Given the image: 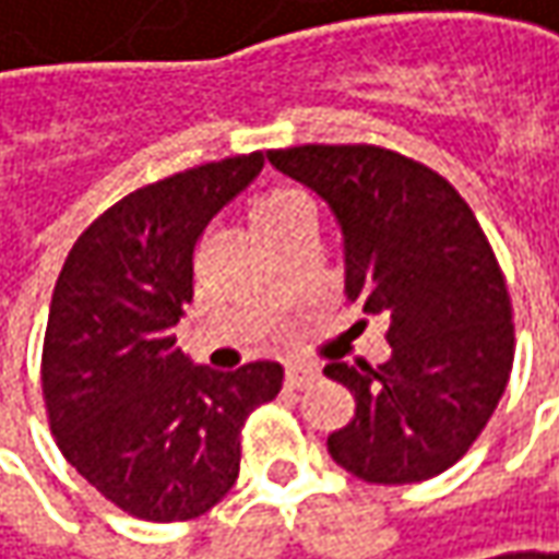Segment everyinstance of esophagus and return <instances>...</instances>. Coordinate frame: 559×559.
<instances>
[{"label": "esophagus", "instance_id": "34e87169", "mask_svg": "<svg viewBox=\"0 0 559 559\" xmlns=\"http://www.w3.org/2000/svg\"><path fill=\"white\" fill-rule=\"evenodd\" d=\"M316 377H319V370L312 364H290L287 373H284V382H287V389H304Z\"/></svg>", "mask_w": 559, "mask_h": 559}]
</instances>
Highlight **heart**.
Listing matches in <instances>:
<instances>
[{
	"label": "heart",
	"instance_id": "b5f03b06",
	"mask_svg": "<svg viewBox=\"0 0 559 559\" xmlns=\"http://www.w3.org/2000/svg\"><path fill=\"white\" fill-rule=\"evenodd\" d=\"M310 205V199L294 189V186H278V189H269L255 205H252V224H262L269 217H278V214L290 212V209H304Z\"/></svg>",
	"mask_w": 559,
	"mask_h": 559
}]
</instances>
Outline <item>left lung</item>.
Masks as SVG:
<instances>
[{"label": "left lung", "instance_id": "1", "mask_svg": "<svg viewBox=\"0 0 559 559\" xmlns=\"http://www.w3.org/2000/svg\"><path fill=\"white\" fill-rule=\"evenodd\" d=\"M269 160L332 205L347 304L389 316L385 364H325L357 402L329 437L332 459L370 484L443 475L497 411L515 354L507 278L475 212L437 170L379 145H300Z\"/></svg>", "mask_w": 559, "mask_h": 559}]
</instances>
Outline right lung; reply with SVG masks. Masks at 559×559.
Masks as SVG:
<instances>
[{"instance_id":"right-lung-1","label":"right lung","mask_w":559,"mask_h":559,"mask_svg":"<svg viewBox=\"0 0 559 559\" xmlns=\"http://www.w3.org/2000/svg\"><path fill=\"white\" fill-rule=\"evenodd\" d=\"M262 164L252 151L129 192L87 224L56 281L40 357L52 437L135 519L186 522L221 503L247 417L281 392V364L192 367L174 335L202 230Z\"/></svg>"}]
</instances>
